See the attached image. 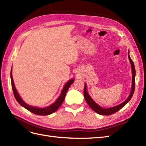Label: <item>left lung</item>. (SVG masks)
I'll use <instances>...</instances> for the list:
<instances>
[{"mask_svg": "<svg viewBox=\"0 0 146 146\" xmlns=\"http://www.w3.org/2000/svg\"><path fill=\"white\" fill-rule=\"evenodd\" d=\"M128 57L129 59L130 63H131V67H132V89H131V94H130L127 100L123 102V103L121 104L117 105V106L113 107H111L109 108H104L101 107L100 106H99L98 104H97L95 102L92 100V98L90 97L88 94L87 91H86V84H85V88H84V92H83V94H84V97L85 100L86 102V103L88 104V105L90 106L92 110H94L95 112H97V113L102 115H110L113 114L114 113L117 112V111H119L120 109H121L124 105L127 104L128 102L131 100V99L132 97L133 96V94H134V92L135 90V66H134V64L133 63L132 60H131V57H130L129 54L128 52Z\"/></svg>", "mask_w": 146, "mask_h": 146, "instance_id": "1", "label": "left lung"}]
</instances>
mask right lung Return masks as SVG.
I'll list each match as a JSON object with an SVG mask.
<instances>
[{
  "label": "right lung",
  "mask_w": 146,
  "mask_h": 146,
  "mask_svg": "<svg viewBox=\"0 0 146 146\" xmlns=\"http://www.w3.org/2000/svg\"><path fill=\"white\" fill-rule=\"evenodd\" d=\"M11 84H12V91H13L14 93V95L16 99V100L17 102L21 106H23L25 108H26L27 110H28L29 111H31L32 113L36 114V115H47L51 114L52 113H54V111H56L58 108L61 106V105L63 103L65 96H66V92L68 91V88H70V86L74 82V80H70L68 81L65 85L64 86V87L62 90L61 95L60 97H58V98L56 100L54 104H52L50 106H49L48 107H45V108H36L35 107H32L30 106V105L26 104L25 102H24L23 100H22L21 98L20 97L19 95L18 94V93L16 90V89L15 88V85L13 81V78H12V69L11 71Z\"/></svg>",
  "instance_id": "obj_1"
}]
</instances>
